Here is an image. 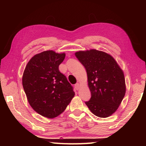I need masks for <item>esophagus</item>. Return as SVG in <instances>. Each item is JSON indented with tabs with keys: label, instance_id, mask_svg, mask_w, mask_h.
<instances>
[{
	"label": "esophagus",
	"instance_id": "34e87169",
	"mask_svg": "<svg viewBox=\"0 0 146 146\" xmlns=\"http://www.w3.org/2000/svg\"><path fill=\"white\" fill-rule=\"evenodd\" d=\"M75 88H76V90H78L79 89V88H80V84L79 83H77V84H76L75 85Z\"/></svg>",
	"mask_w": 146,
	"mask_h": 146
}]
</instances>
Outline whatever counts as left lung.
Here are the masks:
<instances>
[{
    "instance_id": "obj_1",
    "label": "left lung",
    "mask_w": 146,
    "mask_h": 146,
    "mask_svg": "<svg viewBox=\"0 0 146 146\" xmlns=\"http://www.w3.org/2000/svg\"><path fill=\"white\" fill-rule=\"evenodd\" d=\"M75 56L87 72L91 97L86 104L97 117H110L117 110L125 94L123 71L111 55L102 51H79Z\"/></svg>"
}]
</instances>
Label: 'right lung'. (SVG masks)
I'll return each mask as SVG.
<instances>
[{"mask_svg":"<svg viewBox=\"0 0 146 146\" xmlns=\"http://www.w3.org/2000/svg\"><path fill=\"white\" fill-rule=\"evenodd\" d=\"M65 56L64 53L43 51L34 55L24 71L27 99L33 110L44 117H58L75 96L73 87L58 69Z\"/></svg>","mask_w":146,"mask_h":146,"instance_id":"right-lung-1","label":"right lung"}]
</instances>
